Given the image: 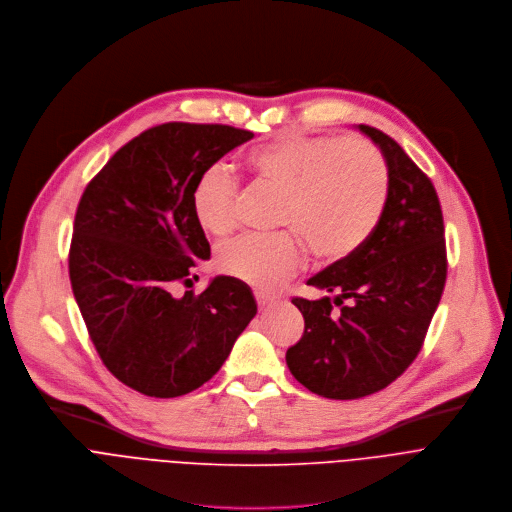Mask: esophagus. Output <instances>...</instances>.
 <instances>
[{"label":"esophagus","mask_w":512,"mask_h":512,"mask_svg":"<svg viewBox=\"0 0 512 512\" xmlns=\"http://www.w3.org/2000/svg\"><path fill=\"white\" fill-rule=\"evenodd\" d=\"M256 302L260 306V311H268V309H272V306H276L278 300L274 296L264 294V292H256Z\"/></svg>","instance_id":"esophagus-1"}]
</instances>
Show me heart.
I'll return each instance as SVG.
<instances>
[{
  "label": "heart",
  "instance_id": "1",
  "mask_svg": "<svg viewBox=\"0 0 512 512\" xmlns=\"http://www.w3.org/2000/svg\"><path fill=\"white\" fill-rule=\"evenodd\" d=\"M246 165L284 195L276 224L319 260L335 262L359 250L383 216L387 165L361 137H284L252 149ZM191 210L201 230L230 234L238 222V181L222 167L201 173L191 189ZM293 237L242 236L220 250L218 268L260 290L278 288L302 264Z\"/></svg>",
  "mask_w": 512,
  "mask_h": 512
}]
</instances>
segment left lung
I'll return each instance as SVG.
<instances>
[{"instance_id":"1","label":"left lung","mask_w":512,"mask_h":512,"mask_svg":"<svg viewBox=\"0 0 512 512\" xmlns=\"http://www.w3.org/2000/svg\"><path fill=\"white\" fill-rule=\"evenodd\" d=\"M357 129L385 159V210L359 250L306 282L325 296L292 298L304 317V333L286 351L294 379L329 399L381 391L412 365L448 270L444 218L430 177L389 135L367 125Z\"/></svg>"}]
</instances>
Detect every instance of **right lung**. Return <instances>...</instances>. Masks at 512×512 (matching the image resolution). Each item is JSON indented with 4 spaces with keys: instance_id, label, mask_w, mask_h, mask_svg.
<instances>
[{
    "instance_id": "right-lung-1",
    "label": "right lung",
    "mask_w": 512,
    "mask_h": 512,
    "mask_svg": "<svg viewBox=\"0 0 512 512\" xmlns=\"http://www.w3.org/2000/svg\"><path fill=\"white\" fill-rule=\"evenodd\" d=\"M254 133L165 123L121 147L86 185L68 256L72 292L102 363L149 397H179L210 381L256 315L248 284H189L210 260L191 189Z\"/></svg>"
}]
</instances>
